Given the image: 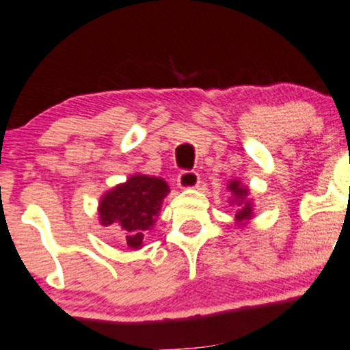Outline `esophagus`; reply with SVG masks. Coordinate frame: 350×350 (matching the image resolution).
I'll list each match as a JSON object with an SVG mask.
<instances>
[{"mask_svg":"<svg viewBox=\"0 0 350 350\" xmlns=\"http://www.w3.org/2000/svg\"><path fill=\"white\" fill-rule=\"evenodd\" d=\"M200 185V174L196 171H181L178 174V186L183 189H191Z\"/></svg>","mask_w":350,"mask_h":350,"instance_id":"esophagus-1","label":"esophagus"}]
</instances>
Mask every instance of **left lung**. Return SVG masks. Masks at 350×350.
<instances>
[{"mask_svg": "<svg viewBox=\"0 0 350 350\" xmlns=\"http://www.w3.org/2000/svg\"><path fill=\"white\" fill-rule=\"evenodd\" d=\"M228 189H230L235 196L241 198V201H239V204H237L239 211H237V215H235V218H237V220H245V218L252 217V208H250V203L249 201H247V203H243L242 201V198L247 196V189L241 188L239 181H232L230 185H228Z\"/></svg>", "mask_w": 350, "mask_h": 350, "instance_id": "obj_1", "label": "left lung"}]
</instances>
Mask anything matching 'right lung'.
Returning <instances> with one entry per match:
<instances>
[{
    "instance_id": "add662e5",
    "label": "right lung",
    "mask_w": 350,
    "mask_h": 350,
    "mask_svg": "<svg viewBox=\"0 0 350 350\" xmlns=\"http://www.w3.org/2000/svg\"><path fill=\"white\" fill-rule=\"evenodd\" d=\"M169 193L165 181L149 176H132L126 183L108 191L100 203V220L116 224L125 232L126 245L142 247L144 235L155 224L164 196Z\"/></svg>"
}]
</instances>
